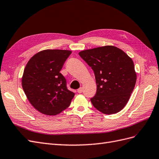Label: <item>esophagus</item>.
<instances>
[{"mask_svg":"<svg viewBox=\"0 0 159 159\" xmlns=\"http://www.w3.org/2000/svg\"><path fill=\"white\" fill-rule=\"evenodd\" d=\"M82 91H83V88H80L78 89V92L79 93H82Z\"/></svg>","mask_w":159,"mask_h":159,"instance_id":"esophagus-1","label":"esophagus"}]
</instances>
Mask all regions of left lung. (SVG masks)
Instances as JSON below:
<instances>
[{
	"label": "left lung",
	"mask_w": 159,
	"mask_h": 159,
	"mask_svg": "<svg viewBox=\"0 0 159 159\" xmlns=\"http://www.w3.org/2000/svg\"><path fill=\"white\" fill-rule=\"evenodd\" d=\"M79 55L94 71L97 92L91 102L100 112H119L127 103L136 84L132 59L122 50L105 46L81 51Z\"/></svg>",
	"instance_id": "left-lung-1"
}]
</instances>
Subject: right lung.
Listing matches in <instances>:
<instances>
[{
  "label": "right lung",
  "instance_id": "right-lung-1",
  "mask_svg": "<svg viewBox=\"0 0 159 159\" xmlns=\"http://www.w3.org/2000/svg\"><path fill=\"white\" fill-rule=\"evenodd\" d=\"M71 51L44 50L34 55L24 70L22 86L32 106L42 114L56 115L69 107L74 93L60 73Z\"/></svg>",
  "mask_w": 159,
  "mask_h": 159
}]
</instances>
